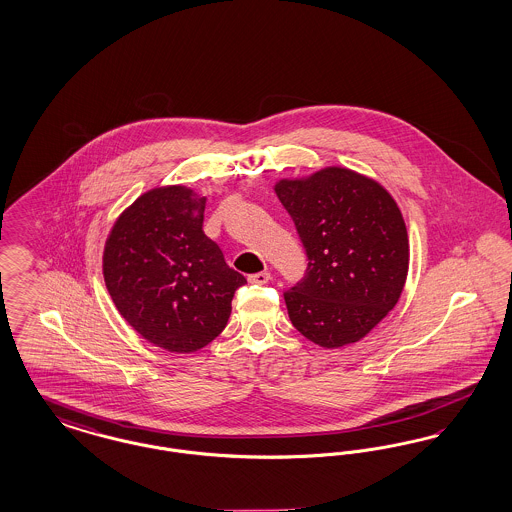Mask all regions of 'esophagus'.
I'll return each mask as SVG.
<instances>
[{
    "instance_id": "esophagus-1",
    "label": "esophagus",
    "mask_w": 512,
    "mask_h": 512,
    "mask_svg": "<svg viewBox=\"0 0 512 512\" xmlns=\"http://www.w3.org/2000/svg\"><path fill=\"white\" fill-rule=\"evenodd\" d=\"M247 280H249L251 284H267L268 280H270V272H268V270H263V272L251 274Z\"/></svg>"
}]
</instances>
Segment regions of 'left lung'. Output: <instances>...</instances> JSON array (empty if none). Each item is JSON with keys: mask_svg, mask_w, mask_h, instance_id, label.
Listing matches in <instances>:
<instances>
[{"mask_svg": "<svg viewBox=\"0 0 512 512\" xmlns=\"http://www.w3.org/2000/svg\"><path fill=\"white\" fill-rule=\"evenodd\" d=\"M274 190L307 253L305 276L284 292L293 326L326 349L365 338L407 280L409 238L397 203L378 182L341 167L280 180Z\"/></svg>", "mask_w": 512, "mask_h": 512, "instance_id": "left-lung-1", "label": "left lung"}]
</instances>
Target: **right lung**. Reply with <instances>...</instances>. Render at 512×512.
<instances>
[{"label": "right lung", "mask_w": 512, "mask_h": 512, "mask_svg": "<svg viewBox=\"0 0 512 512\" xmlns=\"http://www.w3.org/2000/svg\"><path fill=\"white\" fill-rule=\"evenodd\" d=\"M205 197L184 186L140 195L115 222L103 276L122 318L147 341L192 353L224 330L244 276L203 232Z\"/></svg>", "instance_id": "add662e5"}]
</instances>
